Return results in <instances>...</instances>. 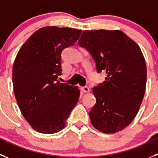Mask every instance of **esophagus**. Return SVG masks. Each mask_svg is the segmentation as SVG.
<instances>
[{
    "instance_id": "34e87169",
    "label": "esophagus",
    "mask_w": 158,
    "mask_h": 158,
    "mask_svg": "<svg viewBox=\"0 0 158 158\" xmlns=\"http://www.w3.org/2000/svg\"><path fill=\"white\" fill-rule=\"evenodd\" d=\"M81 89L83 93H89V88L88 86H82L81 87Z\"/></svg>"
}]
</instances>
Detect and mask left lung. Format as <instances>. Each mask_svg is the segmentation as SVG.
Returning a JSON list of instances; mask_svg holds the SVG:
<instances>
[{"mask_svg": "<svg viewBox=\"0 0 158 158\" xmlns=\"http://www.w3.org/2000/svg\"><path fill=\"white\" fill-rule=\"evenodd\" d=\"M78 43L90 53L97 72L107 74L93 88L97 102L89 113L91 123L104 133L122 131L135 117L145 94L147 67L141 49L121 30H85Z\"/></svg>", "mask_w": 158, "mask_h": 158, "instance_id": "1", "label": "left lung"}]
</instances>
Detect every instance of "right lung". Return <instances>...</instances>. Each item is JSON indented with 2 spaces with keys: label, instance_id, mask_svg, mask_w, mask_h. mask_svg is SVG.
<instances>
[{
  "label": "right lung",
  "instance_id": "1",
  "mask_svg": "<svg viewBox=\"0 0 158 158\" xmlns=\"http://www.w3.org/2000/svg\"><path fill=\"white\" fill-rule=\"evenodd\" d=\"M81 29L46 26L33 33L18 52L12 70L15 96L23 117L40 133L61 131L79 101L80 91L57 81L61 52L74 45Z\"/></svg>",
  "mask_w": 158,
  "mask_h": 158
}]
</instances>
